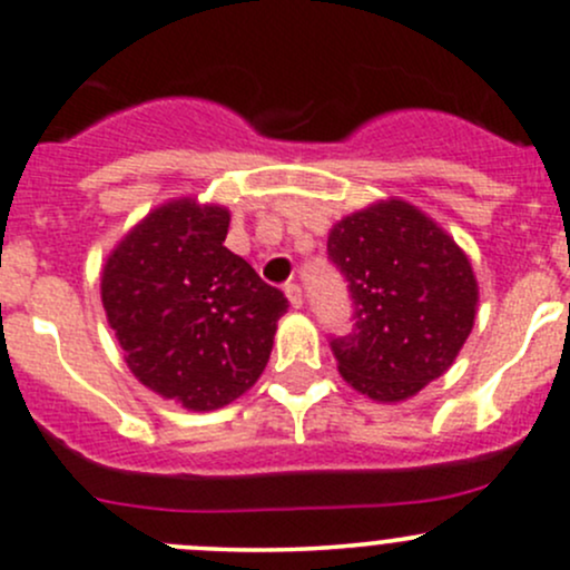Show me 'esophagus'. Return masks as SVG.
I'll return each mask as SVG.
<instances>
[{"mask_svg": "<svg viewBox=\"0 0 570 570\" xmlns=\"http://www.w3.org/2000/svg\"><path fill=\"white\" fill-rule=\"evenodd\" d=\"M284 292H286V297H289L292 308H301V305H303V289H301V284H286Z\"/></svg>", "mask_w": 570, "mask_h": 570, "instance_id": "1", "label": "esophagus"}]
</instances>
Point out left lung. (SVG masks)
Instances as JSON below:
<instances>
[{
    "mask_svg": "<svg viewBox=\"0 0 570 570\" xmlns=\"http://www.w3.org/2000/svg\"><path fill=\"white\" fill-rule=\"evenodd\" d=\"M327 259L352 297V333L331 338V350L357 393L393 404L451 368L478 305L472 265L453 237L391 199L338 220Z\"/></svg>",
    "mask_w": 570,
    "mask_h": 570,
    "instance_id": "1",
    "label": "left lung"
}]
</instances>
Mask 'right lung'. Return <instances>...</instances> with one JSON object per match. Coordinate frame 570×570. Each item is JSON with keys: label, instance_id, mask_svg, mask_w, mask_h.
Masks as SVG:
<instances>
[{"label": "right lung", "instance_id": "obj_1", "mask_svg": "<svg viewBox=\"0 0 570 570\" xmlns=\"http://www.w3.org/2000/svg\"><path fill=\"white\" fill-rule=\"evenodd\" d=\"M229 209L175 199L111 250L100 297L125 363L153 393L209 412L265 371L284 292L224 245Z\"/></svg>", "mask_w": 570, "mask_h": 570}]
</instances>
